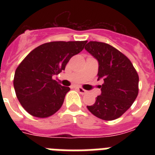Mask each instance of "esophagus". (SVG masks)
Returning <instances> with one entry per match:
<instances>
[{
  "mask_svg": "<svg viewBox=\"0 0 155 155\" xmlns=\"http://www.w3.org/2000/svg\"><path fill=\"white\" fill-rule=\"evenodd\" d=\"M76 88H77V90L79 91V92H80V94L84 95V94H85L86 92H87V91H86V90L84 89V88H83V87H77Z\"/></svg>",
  "mask_w": 155,
  "mask_h": 155,
  "instance_id": "obj_1",
  "label": "esophagus"
}]
</instances>
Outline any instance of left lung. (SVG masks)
Returning a JSON list of instances; mask_svg holds the SVG:
<instances>
[{"mask_svg": "<svg viewBox=\"0 0 155 155\" xmlns=\"http://www.w3.org/2000/svg\"><path fill=\"white\" fill-rule=\"evenodd\" d=\"M85 50L99 63L98 80L101 94L94 104L87 106L94 116L104 120L120 117L134 102L138 94L139 77L131 61L115 47L104 42L91 41Z\"/></svg>", "mask_w": 155, "mask_h": 155, "instance_id": "left-lung-1", "label": "left lung"}]
</instances>
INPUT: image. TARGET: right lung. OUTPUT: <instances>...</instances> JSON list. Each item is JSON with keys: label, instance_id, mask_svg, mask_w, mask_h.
<instances>
[{"label": "right lung", "instance_id": "add662e5", "mask_svg": "<svg viewBox=\"0 0 155 155\" xmlns=\"http://www.w3.org/2000/svg\"><path fill=\"white\" fill-rule=\"evenodd\" d=\"M87 41L51 42L28 54L16 69L13 86L25 110L36 117L45 118L62 107L70 87L52 79L65 69L72 56L82 51Z\"/></svg>", "mask_w": 155, "mask_h": 155}]
</instances>
